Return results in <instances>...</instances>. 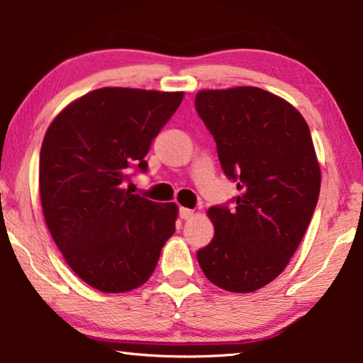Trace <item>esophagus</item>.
I'll use <instances>...</instances> for the list:
<instances>
[{
  "label": "esophagus",
  "mask_w": 363,
  "mask_h": 363,
  "mask_svg": "<svg viewBox=\"0 0 363 363\" xmlns=\"http://www.w3.org/2000/svg\"><path fill=\"white\" fill-rule=\"evenodd\" d=\"M179 216L181 219H190L194 216V210H189V208H179Z\"/></svg>",
  "instance_id": "esophagus-1"
}]
</instances>
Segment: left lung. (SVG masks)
<instances>
[{"label": "left lung", "instance_id": "obj_1", "mask_svg": "<svg viewBox=\"0 0 363 363\" xmlns=\"http://www.w3.org/2000/svg\"><path fill=\"white\" fill-rule=\"evenodd\" d=\"M195 108L240 192L233 208H210L214 237L196 259L223 290L256 291L284 272L317 206L320 167L309 126L291 104L255 86L200 91Z\"/></svg>", "mask_w": 363, "mask_h": 363}]
</instances>
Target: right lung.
<instances>
[{
  "mask_svg": "<svg viewBox=\"0 0 363 363\" xmlns=\"http://www.w3.org/2000/svg\"><path fill=\"white\" fill-rule=\"evenodd\" d=\"M184 93L101 88L79 97L48 128L40 196L48 229L79 279L104 293L144 285L176 230L177 206L123 189L145 173L152 140Z\"/></svg>",
  "mask_w": 363,
  "mask_h": 363,
  "instance_id": "1",
  "label": "right lung"
}]
</instances>
